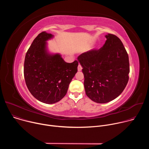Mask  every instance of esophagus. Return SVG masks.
I'll use <instances>...</instances> for the list:
<instances>
[{
  "instance_id": "1",
  "label": "esophagus",
  "mask_w": 149,
  "mask_h": 149,
  "mask_svg": "<svg viewBox=\"0 0 149 149\" xmlns=\"http://www.w3.org/2000/svg\"><path fill=\"white\" fill-rule=\"evenodd\" d=\"M82 67H81V65L80 64H79L78 66V71H81L82 70Z\"/></svg>"
}]
</instances>
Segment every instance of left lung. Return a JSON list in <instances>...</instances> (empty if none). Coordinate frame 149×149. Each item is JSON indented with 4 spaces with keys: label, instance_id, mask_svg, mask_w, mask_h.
Wrapping results in <instances>:
<instances>
[{
    "label": "left lung",
    "instance_id": "obj_1",
    "mask_svg": "<svg viewBox=\"0 0 149 149\" xmlns=\"http://www.w3.org/2000/svg\"><path fill=\"white\" fill-rule=\"evenodd\" d=\"M99 49L82 53L78 61L82 67L86 95L97 103H105L118 97L129 81V56L121 40L116 35H105Z\"/></svg>",
    "mask_w": 149,
    "mask_h": 149
}]
</instances>
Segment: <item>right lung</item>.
Returning <instances> with one entry per match:
<instances>
[{
    "label": "right lung",
    "instance_id": "obj_1",
    "mask_svg": "<svg viewBox=\"0 0 149 149\" xmlns=\"http://www.w3.org/2000/svg\"><path fill=\"white\" fill-rule=\"evenodd\" d=\"M53 35L40 33L28 50L24 62V77L31 94L46 104L58 102L66 95L69 85L77 73L78 62L64 61L59 54L47 50V40Z\"/></svg>",
    "mask_w": 149,
    "mask_h": 149
}]
</instances>
